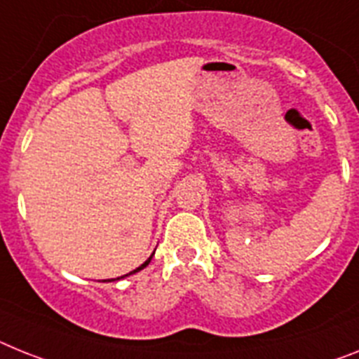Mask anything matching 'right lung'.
Segmentation results:
<instances>
[{"label":"right lung","mask_w":359,"mask_h":359,"mask_svg":"<svg viewBox=\"0 0 359 359\" xmlns=\"http://www.w3.org/2000/svg\"><path fill=\"white\" fill-rule=\"evenodd\" d=\"M151 257H153V255H151ZM151 257L147 259V261H146V263H144V264H142V266H138V268H137V270H133V272H129V273H135V272H138V270H142V268H146V266H147V264H149V261H151ZM122 277H123V276H122Z\"/></svg>","instance_id":"add662e5"}]
</instances>
